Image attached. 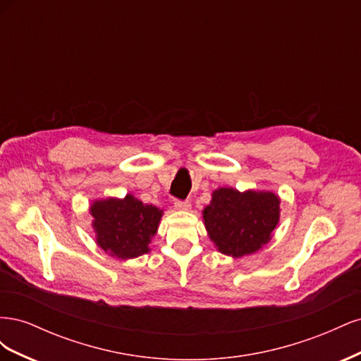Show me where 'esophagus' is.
I'll return each instance as SVG.
<instances>
[{
    "label": "esophagus",
    "mask_w": 361,
    "mask_h": 361,
    "mask_svg": "<svg viewBox=\"0 0 361 361\" xmlns=\"http://www.w3.org/2000/svg\"><path fill=\"white\" fill-rule=\"evenodd\" d=\"M174 209H176V211H190L191 209V203L188 200L176 202V203H174Z\"/></svg>",
    "instance_id": "34e87169"
}]
</instances>
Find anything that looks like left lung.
I'll use <instances>...</instances> for the list:
<instances>
[{"label": "left lung", "mask_w": 361, "mask_h": 361, "mask_svg": "<svg viewBox=\"0 0 361 361\" xmlns=\"http://www.w3.org/2000/svg\"><path fill=\"white\" fill-rule=\"evenodd\" d=\"M280 220V197L272 191L218 188L203 209L207 236L220 253L235 259L267 245Z\"/></svg>", "instance_id": "obj_1"}]
</instances>
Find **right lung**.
<instances>
[{"instance_id":"obj_1","label":"right lung","mask_w":361,"mask_h":361,"mask_svg":"<svg viewBox=\"0 0 361 361\" xmlns=\"http://www.w3.org/2000/svg\"><path fill=\"white\" fill-rule=\"evenodd\" d=\"M162 214L159 207L145 204L133 194L94 200L90 215L96 244L120 260L143 256L150 251L149 244L158 232Z\"/></svg>"}]
</instances>
